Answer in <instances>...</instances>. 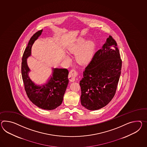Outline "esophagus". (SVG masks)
Here are the masks:
<instances>
[{
	"label": "esophagus",
	"mask_w": 147,
	"mask_h": 147,
	"mask_svg": "<svg viewBox=\"0 0 147 147\" xmlns=\"http://www.w3.org/2000/svg\"><path fill=\"white\" fill-rule=\"evenodd\" d=\"M79 74L78 72L75 69H72L70 71L68 75V79L71 82H73L75 81V78L78 76Z\"/></svg>",
	"instance_id": "esophagus-1"
}]
</instances>
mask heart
I'll list each match as a JSON object with an SVG mask.
<instances>
[{
	"label": "heart",
	"mask_w": 147,
	"mask_h": 147,
	"mask_svg": "<svg viewBox=\"0 0 147 147\" xmlns=\"http://www.w3.org/2000/svg\"><path fill=\"white\" fill-rule=\"evenodd\" d=\"M94 44L92 41H86L82 38H79L68 47V51L75 54V59L80 64H86L89 61L93 56ZM66 59H69L67 56Z\"/></svg>",
	"instance_id": "b5f03b06"
}]
</instances>
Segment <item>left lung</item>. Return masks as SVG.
Returning <instances> with one entry per match:
<instances>
[{
  "mask_svg": "<svg viewBox=\"0 0 147 147\" xmlns=\"http://www.w3.org/2000/svg\"><path fill=\"white\" fill-rule=\"evenodd\" d=\"M117 46L112 36H109L83 72L80 82L81 104L87 109H99L114 97L122 64Z\"/></svg>",
  "mask_w": 147,
  "mask_h": 147,
  "instance_id": "left-lung-1",
  "label": "left lung"
}]
</instances>
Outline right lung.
I'll return each mask as SVG.
<instances>
[{
    "mask_svg": "<svg viewBox=\"0 0 147 147\" xmlns=\"http://www.w3.org/2000/svg\"><path fill=\"white\" fill-rule=\"evenodd\" d=\"M42 30L35 33L29 40L22 57L21 72L25 92L30 101L37 107L53 110L61 105L68 83V71L66 68H55L49 82L42 86H37L28 76L30 71L26 58L31 55V47Z\"/></svg>",
    "mask_w": 147,
    "mask_h": 147,
    "instance_id": "1",
    "label": "right lung"
}]
</instances>
